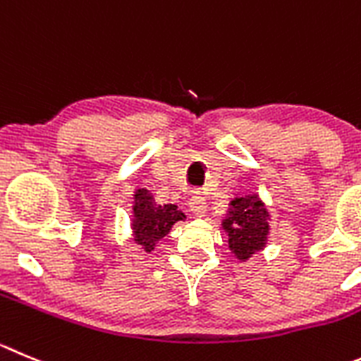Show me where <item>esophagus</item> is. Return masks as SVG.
<instances>
[{"instance_id":"1","label":"esophagus","mask_w":361,"mask_h":361,"mask_svg":"<svg viewBox=\"0 0 361 361\" xmlns=\"http://www.w3.org/2000/svg\"><path fill=\"white\" fill-rule=\"evenodd\" d=\"M188 207H190V210L194 212L197 217H203V215L207 214V208H208L207 197H204L201 192H194V194L190 196V200H188Z\"/></svg>"}]
</instances>
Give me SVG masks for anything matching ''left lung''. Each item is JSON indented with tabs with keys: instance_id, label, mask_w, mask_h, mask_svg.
Instances as JSON below:
<instances>
[{
	"instance_id": "1",
	"label": "left lung",
	"mask_w": 361,
	"mask_h": 361,
	"mask_svg": "<svg viewBox=\"0 0 361 361\" xmlns=\"http://www.w3.org/2000/svg\"><path fill=\"white\" fill-rule=\"evenodd\" d=\"M267 207L257 192L238 194L231 200L221 226L228 235V247L238 262H247L255 252L264 251L269 240Z\"/></svg>"
}]
</instances>
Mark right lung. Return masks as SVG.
<instances>
[{"label": "right lung", "instance_id": "add662e5", "mask_svg": "<svg viewBox=\"0 0 361 361\" xmlns=\"http://www.w3.org/2000/svg\"><path fill=\"white\" fill-rule=\"evenodd\" d=\"M185 214L174 203H157L147 188H137L131 207V235L135 244L146 252L154 251L158 240L169 233L174 222L183 221Z\"/></svg>", "mask_w": 361, "mask_h": 361}]
</instances>
